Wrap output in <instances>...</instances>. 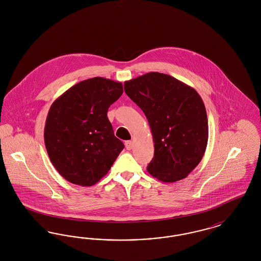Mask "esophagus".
<instances>
[{"label": "esophagus", "instance_id": "1", "mask_svg": "<svg viewBox=\"0 0 261 261\" xmlns=\"http://www.w3.org/2000/svg\"><path fill=\"white\" fill-rule=\"evenodd\" d=\"M125 146H126V149H131L133 148V142L132 141H126Z\"/></svg>", "mask_w": 261, "mask_h": 261}]
</instances>
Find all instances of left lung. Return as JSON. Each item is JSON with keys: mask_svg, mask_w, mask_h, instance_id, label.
I'll return each instance as SVG.
<instances>
[{"mask_svg": "<svg viewBox=\"0 0 261 261\" xmlns=\"http://www.w3.org/2000/svg\"><path fill=\"white\" fill-rule=\"evenodd\" d=\"M124 90L151 130L154 155L148 172L166 183L186 178L201 161L208 140L206 111L198 92L160 72L125 81Z\"/></svg>", "mask_w": 261, "mask_h": 261, "instance_id": "left-lung-1", "label": "left lung"}]
</instances>
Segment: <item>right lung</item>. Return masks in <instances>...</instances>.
<instances>
[{"instance_id":"right-lung-1","label":"right lung","mask_w":261,"mask_h":261,"mask_svg":"<svg viewBox=\"0 0 261 261\" xmlns=\"http://www.w3.org/2000/svg\"><path fill=\"white\" fill-rule=\"evenodd\" d=\"M122 93L121 82L94 77L75 84L51 103L45 146L50 162L68 182L95 185L124 149L108 118L109 108Z\"/></svg>"}]
</instances>
